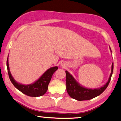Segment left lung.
I'll use <instances>...</instances> for the list:
<instances>
[{"mask_svg":"<svg viewBox=\"0 0 121 121\" xmlns=\"http://www.w3.org/2000/svg\"><path fill=\"white\" fill-rule=\"evenodd\" d=\"M109 49H110L111 52H112L110 47H109ZM113 70V62L112 64L111 72L107 82L103 86L96 88H87L82 86L80 83L77 82L73 76L71 75L67 71H66V90L67 93L71 97L76 99L77 101L89 100V99L97 97L99 95H101L107 87L108 85L110 82L111 77H112Z\"/></svg>","mask_w":121,"mask_h":121,"instance_id":"1","label":"left lung"}]
</instances>
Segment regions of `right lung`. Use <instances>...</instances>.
I'll list each match as a JSON object with an SVG mask.
<instances>
[{
    "label": "right lung",
    "mask_w": 121,
    "mask_h": 121,
    "mask_svg": "<svg viewBox=\"0 0 121 121\" xmlns=\"http://www.w3.org/2000/svg\"><path fill=\"white\" fill-rule=\"evenodd\" d=\"M8 57H9V55L8 56L7 61H6L8 75H9V78H10L11 82L14 86L24 94L30 96V97H36L44 95L48 91V85L51 79L52 76L54 72L57 70L58 67L54 66L50 67L46 70L40 76V78H39L34 83L29 85H24L17 82L12 76L9 66Z\"/></svg>",
    "instance_id": "1"
}]
</instances>
